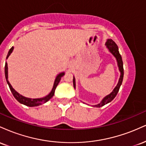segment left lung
Masks as SVG:
<instances>
[{
    "label": "left lung",
    "mask_w": 146,
    "mask_h": 146,
    "mask_svg": "<svg viewBox=\"0 0 146 146\" xmlns=\"http://www.w3.org/2000/svg\"><path fill=\"white\" fill-rule=\"evenodd\" d=\"M105 45L106 46V48H108V50L109 51L110 53H111V54H113V56L116 58L117 66H118L119 67V71L120 72V77H119V81H118V83H117V86L115 87V88H114L113 91H112L109 95H106V96L104 97V98L102 99V100L100 102V103H99L96 105L92 106L97 107V108H100V107L107 104H108L109 102H111L112 100L116 97L117 93H118L119 90L120 86H121L122 81H123V61H122L121 55H120L119 52L118 46H117L116 43H115V42L111 39L107 40L106 42ZM73 86H74V88H75L76 85H75V79L74 76H73Z\"/></svg>",
    "instance_id": "obj_1"
}]
</instances>
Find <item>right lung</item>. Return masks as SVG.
I'll list each match as a JSON object with an SVG mask.
<instances>
[{
    "instance_id": "obj_1",
    "label": "right lung",
    "mask_w": 146,
    "mask_h": 146,
    "mask_svg": "<svg viewBox=\"0 0 146 146\" xmlns=\"http://www.w3.org/2000/svg\"><path fill=\"white\" fill-rule=\"evenodd\" d=\"M14 46H12L11 48L9 49V52H8V54L7 56V59L9 58V56H10L11 53H12L13 50H14ZM65 73L64 72H62V73H59V74L57 75L56 79H55V81H54V84H53V88L51 90L49 93L47 95H46L45 97H43V98H26V97L23 96L18 93L16 90L13 88L12 86L11 85V84L9 83V80H8V66H7V63L5 62V78H6V81L7 84L9 85V87L10 88V90L11 92L12 93L13 95L16 100H17L18 102L22 104H24L25 106H27L29 107H33V106H40L42 104L46 103V102H48V100L51 99L52 97L54 95L55 93V90H56V88L57 86L59 84L60 80H61L62 77H63Z\"/></svg>"
}]
</instances>
